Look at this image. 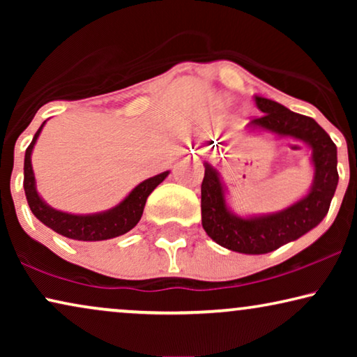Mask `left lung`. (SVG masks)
I'll list each match as a JSON object with an SVG mask.
<instances>
[{
    "instance_id": "left-lung-1",
    "label": "left lung",
    "mask_w": 357,
    "mask_h": 357,
    "mask_svg": "<svg viewBox=\"0 0 357 357\" xmlns=\"http://www.w3.org/2000/svg\"><path fill=\"white\" fill-rule=\"evenodd\" d=\"M263 115L253 119L248 128L275 133L281 138L304 141L312 149L314 182L310 192L286 209L241 218L227 208L226 188L213 165L204 164L202 183V224L209 237L232 252L261 255L296 241L324 221L338 185L336 146L328 133L310 116L296 114L278 102L255 96Z\"/></svg>"
}]
</instances>
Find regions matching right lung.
I'll return each instance as SVG.
<instances>
[{
    "label": "right lung",
    "instance_id": "add662e5",
    "mask_svg": "<svg viewBox=\"0 0 357 357\" xmlns=\"http://www.w3.org/2000/svg\"><path fill=\"white\" fill-rule=\"evenodd\" d=\"M45 123L47 120L37 130L32 143L26 149V158H24V192H26L29 208H31L33 216L42 224H45L47 227L53 229V231L68 238H73V241H107V238L123 236V234L131 231L143 216L146 199L159 183L164 182V178L169 175V170L154 175L151 178H146L144 182L136 185L123 202L116 204L115 208L109 209V211L96 214H70L58 211V209L48 206L40 198V195L37 193L36 175H33L32 170V149Z\"/></svg>",
    "mask_w": 357,
    "mask_h": 357
}]
</instances>
